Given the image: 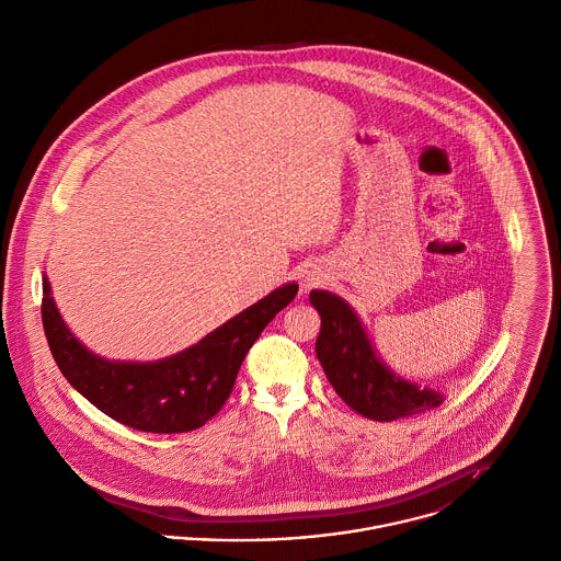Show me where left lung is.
Wrapping results in <instances>:
<instances>
[{"mask_svg": "<svg viewBox=\"0 0 561 561\" xmlns=\"http://www.w3.org/2000/svg\"><path fill=\"white\" fill-rule=\"evenodd\" d=\"M309 300L322 320L316 355L335 392L355 412L373 421H394L443 403L438 390L401 379L377 357L346 300L322 289H313Z\"/></svg>", "mask_w": 561, "mask_h": 561, "instance_id": "obj_1", "label": "left lung"}]
</instances>
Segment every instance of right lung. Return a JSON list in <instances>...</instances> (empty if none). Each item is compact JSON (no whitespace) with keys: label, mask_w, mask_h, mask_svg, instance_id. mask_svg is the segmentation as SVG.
I'll return each instance as SVG.
<instances>
[{"label":"right lung","mask_w":561,"mask_h":561,"mask_svg":"<svg viewBox=\"0 0 561 561\" xmlns=\"http://www.w3.org/2000/svg\"><path fill=\"white\" fill-rule=\"evenodd\" d=\"M296 294L298 285L287 283L191 348L147 364L110 362L88 351L64 322L48 276L42 318L59 370L90 403L129 427L178 434L202 427L224 408L250 346Z\"/></svg>","instance_id":"right-lung-1"}]
</instances>
